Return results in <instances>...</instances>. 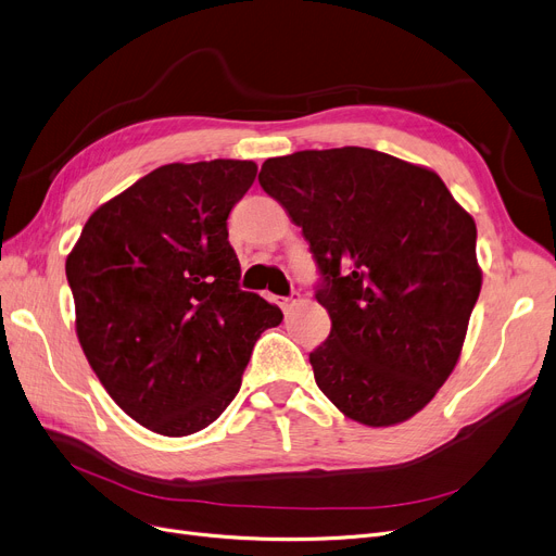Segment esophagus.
Listing matches in <instances>:
<instances>
[{
  "label": "esophagus",
  "instance_id": "34e87169",
  "mask_svg": "<svg viewBox=\"0 0 556 556\" xmlns=\"http://www.w3.org/2000/svg\"><path fill=\"white\" fill-rule=\"evenodd\" d=\"M295 302H298L295 298H281V300H279L281 312H283V314H289V312L293 309V306H295Z\"/></svg>",
  "mask_w": 556,
  "mask_h": 556
}]
</instances>
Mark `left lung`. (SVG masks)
Returning <instances> with one entry per match:
<instances>
[{
    "label": "left lung",
    "instance_id": "1",
    "mask_svg": "<svg viewBox=\"0 0 556 556\" xmlns=\"http://www.w3.org/2000/svg\"><path fill=\"white\" fill-rule=\"evenodd\" d=\"M318 265L332 330L309 362L345 417L392 426L454 371L481 293L477 224L442 178L371 149L300 151L263 162Z\"/></svg>",
    "mask_w": 556,
    "mask_h": 556
}]
</instances>
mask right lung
Listing matches in <instances>:
<instances>
[{"label": "right lung", "mask_w": 556, "mask_h": 556, "mask_svg": "<svg viewBox=\"0 0 556 556\" xmlns=\"http://www.w3.org/2000/svg\"><path fill=\"white\" fill-rule=\"evenodd\" d=\"M256 164H164L102 203L66 258L75 325L123 413L182 438L236 399L254 343L281 309L240 289L226 219Z\"/></svg>", "instance_id": "obj_1"}]
</instances>
